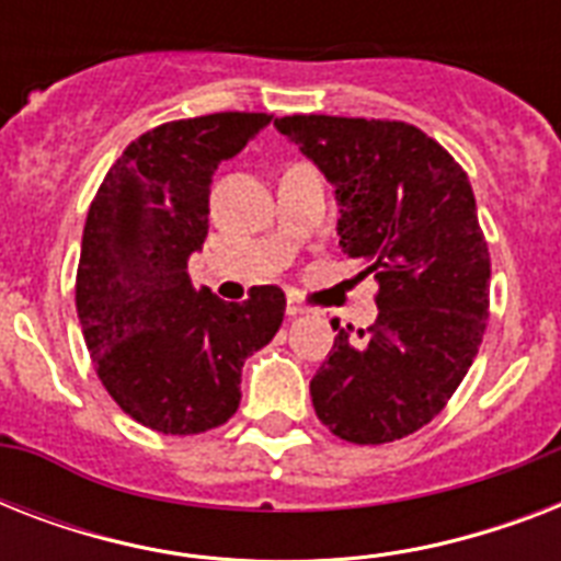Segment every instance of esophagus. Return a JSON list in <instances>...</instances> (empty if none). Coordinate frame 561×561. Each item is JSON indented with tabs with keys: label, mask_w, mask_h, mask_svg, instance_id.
Wrapping results in <instances>:
<instances>
[{
	"label": "esophagus",
	"mask_w": 561,
	"mask_h": 561,
	"mask_svg": "<svg viewBox=\"0 0 561 561\" xmlns=\"http://www.w3.org/2000/svg\"><path fill=\"white\" fill-rule=\"evenodd\" d=\"M285 311H288V317L306 314V306H302V302H299L297 297H288V306H285Z\"/></svg>",
	"instance_id": "esophagus-1"
}]
</instances>
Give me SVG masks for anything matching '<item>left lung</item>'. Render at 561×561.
I'll return each instance as SVG.
<instances>
[{
	"label": "left lung",
	"instance_id": "1",
	"mask_svg": "<svg viewBox=\"0 0 561 561\" xmlns=\"http://www.w3.org/2000/svg\"><path fill=\"white\" fill-rule=\"evenodd\" d=\"M334 186L343 253L378 282V320L337 329L311 401L334 436L381 445L448 404L486 332L489 247L466 171L408 122H276Z\"/></svg>",
	"mask_w": 561,
	"mask_h": 561
}]
</instances>
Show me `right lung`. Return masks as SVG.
<instances>
[{"label":"right lung","instance_id":"obj_1","mask_svg":"<svg viewBox=\"0 0 561 561\" xmlns=\"http://www.w3.org/2000/svg\"><path fill=\"white\" fill-rule=\"evenodd\" d=\"M271 118L211 113L153 127L113 162L87 215L75 279L83 341L113 401L160 434L224 425L244 360L285 317L276 285L238 306L188 276L209 232L211 174Z\"/></svg>","mask_w":561,"mask_h":561}]
</instances>
